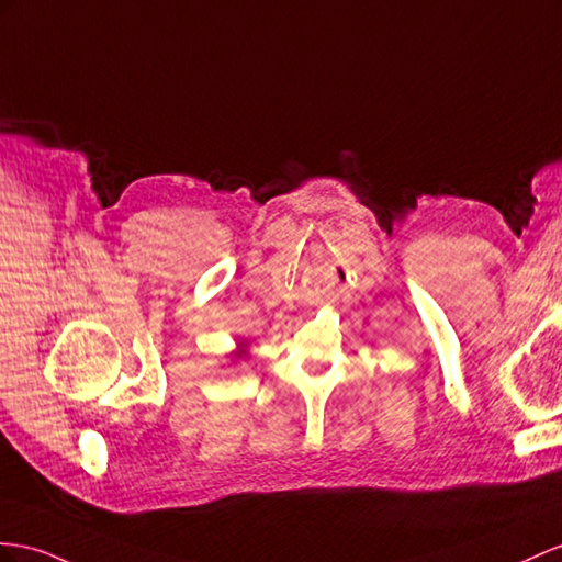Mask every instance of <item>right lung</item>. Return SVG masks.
<instances>
[{"mask_svg": "<svg viewBox=\"0 0 562 562\" xmlns=\"http://www.w3.org/2000/svg\"><path fill=\"white\" fill-rule=\"evenodd\" d=\"M247 347H249L247 341H239L237 344V351H233V358H244V356H247Z\"/></svg>", "mask_w": 562, "mask_h": 562, "instance_id": "1", "label": "right lung"}]
</instances>
